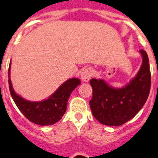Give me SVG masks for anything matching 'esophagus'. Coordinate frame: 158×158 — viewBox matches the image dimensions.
<instances>
[{
	"label": "esophagus",
	"instance_id": "esophagus-1",
	"mask_svg": "<svg viewBox=\"0 0 158 158\" xmlns=\"http://www.w3.org/2000/svg\"><path fill=\"white\" fill-rule=\"evenodd\" d=\"M92 76H93V70L90 68H86L82 72L81 79L83 81L87 82L91 79Z\"/></svg>",
	"mask_w": 158,
	"mask_h": 158
}]
</instances>
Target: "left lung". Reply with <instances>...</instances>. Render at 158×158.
<instances>
[{"instance_id": "obj_1", "label": "left lung", "mask_w": 158, "mask_h": 158, "mask_svg": "<svg viewBox=\"0 0 158 158\" xmlns=\"http://www.w3.org/2000/svg\"><path fill=\"white\" fill-rule=\"evenodd\" d=\"M142 64L136 76L125 87L115 89L102 79L90 80L93 98L89 101L92 112L102 124L111 127L123 125L136 115L150 94L151 74L148 55L140 50Z\"/></svg>"}]
</instances>
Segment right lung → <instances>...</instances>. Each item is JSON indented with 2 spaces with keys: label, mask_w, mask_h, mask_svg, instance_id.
I'll use <instances>...</instances> for the list:
<instances>
[{
  "label": "right lung",
  "mask_w": 158,
  "mask_h": 158,
  "mask_svg": "<svg viewBox=\"0 0 158 158\" xmlns=\"http://www.w3.org/2000/svg\"><path fill=\"white\" fill-rule=\"evenodd\" d=\"M10 65L8 68V85L11 96L17 107L26 118L40 126H49L59 121L66 111L67 102L77 86L81 85L78 78H70L64 82L56 92L43 101L26 100L14 91L10 80Z\"/></svg>",
  "instance_id": "add662e5"
}]
</instances>
